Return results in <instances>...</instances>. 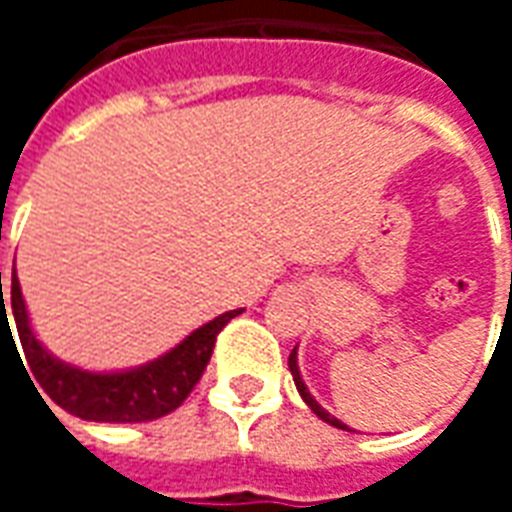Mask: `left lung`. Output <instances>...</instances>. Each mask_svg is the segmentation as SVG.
<instances>
[{"label": "left lung", "mask_w": 512, "mask_h": 512, "mask_svg": "<svg viewBox=\"0 0 512 512\" xmlns=\"http://www.w3.org/2000/svg\"><path fill=\"white\" fill-rule=\"evenodd\" d=\"M288 367H290V376H293V381H296V389H299V395L304 397V403H307V406H310L312 411H315V414H318V417L323 419V422H329V425H334V428H340V430H351V428H348V425H345V422H340V419H337V417H332V414H329V411H326V408H323L321 403H318V400H315V397L310 395V389H307V384H304V378H301L299 356H296V348L290 351Z\"/></svg>", "instance_id": "1"}]
</instances>
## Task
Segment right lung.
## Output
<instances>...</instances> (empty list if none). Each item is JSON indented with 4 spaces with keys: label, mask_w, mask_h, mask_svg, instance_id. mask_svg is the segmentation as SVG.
<instances>
[{
    "label": "right lung",
    "mask_w": 512,
    "mask_h": 512,
    "mask_svg": "<svg viewBox=\"0 0 512 512\" xmlns=\"http://www.w3.org/2000/svg\"><path fill=\"white\" fill-rule=\"evenodd\" d=\"M7 315L16 321L18 340L32 370L29 376H35L40 389L57 406L65 408L73 417L90 419V422H150L175 411L189 397L205 365L211 362L216 334L222 332L235 315H241V310L222 312L219 318L202 323L200 329H194L189 337H183L175 348H169L167 354L153 362L128 367V370H104V373L68 365L40 343L38 334L32 332L16 271L10 279L7 299L2 296L0 271V337L2 329L7 337H13Z\"/></svg>",
    "instance_id": "add662e5"
}]
</instances>
